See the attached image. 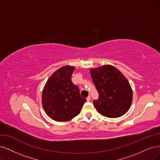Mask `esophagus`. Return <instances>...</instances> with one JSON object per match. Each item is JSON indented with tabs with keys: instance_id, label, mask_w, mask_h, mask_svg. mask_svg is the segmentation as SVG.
<instances>
[{
	"instance_id": "esophagus-1",
	"label": "esophagus",
	"mask_w": 160,
	"mask_h": 160,
	"mask_svg": "<svg viewBox=\"0 0 160 160\" xmlns=\"http://www.w3.org/2000/svg\"><path fill=\"white\" fill-rule=\"evenodd\" d=\"M86 100H87V101H90V100H91V97H90V96H88L87 98H86Z\"/></svg>"
}]
</instances>
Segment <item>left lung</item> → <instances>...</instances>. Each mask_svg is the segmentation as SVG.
I'll return each instance as SVG.
<instances>
[{"label":"left lung","instance_id":"obj_1","mask_svg":"<svg viewBox=\"0 0 160 160\" xmlns=\"http://www.w3.org/2000/svg\"><path fill=\"white\" fill-rule=\"evenodd\" d=\"M91 76L98 92V98L93 100L100 114L108 118L123 115L132 102V90L120 72L111 65L90 70Z\"/></svg>","mask_w":160,"mask_h":160}]
</instances>
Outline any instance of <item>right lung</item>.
Here are the masks:
<instances>
[{
    "instance_id": "1",
    "label": "right lung",
    "mask_w": 160,
    "mask_h": 160,
    "mask_svg": "<svg viewBox=\"0 0 160 160\" xmlns=\"http://www.w3.org/2000/svg\"><path fill=\"white\" fill-rule=\"evenodd\" d=\"M74 67H62L51 76L42 91V102L47 115L58 122H66L78 116L86 99L72 82Z\"/></svg>"
}]
</instances>
